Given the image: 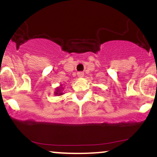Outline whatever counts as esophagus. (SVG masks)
<instances>
[{
  "instance_id": "obj_1",
  "label": "esophagus",
  "mask_w": 157,
  "mask_h": 157,
  "mask_svg": "<svg viewBox=\"0 0 157 157\" xmlns=\"http://www.w3.org/2000/svg\"><path fill=\"white\" fill-rule=\"evenodd\" d=\"M77 75H78L79 77H82L84 76V72H82V71H79V72L77 73Z\"/></svg>"
}]
</instances>
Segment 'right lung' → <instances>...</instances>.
Segmentation results:
<instances>
[{
    "mask_svg": "<svg viewBox=\"0 0 157 157\" xmlns=\"http://www.w3.org/2000/svg\"><path fill=\"white\" fill-rule=\"evenodd\" d=\"M59 90H60V88H58V89H57V91H56L55 92V94H59V95H61L62 94V93H60V92H59Z\"/></svg>",
    "mask_w": 157,
    "mask_h": 157,
    "instance_id": "1",
    "label": "right lung"
}]
</instances>
